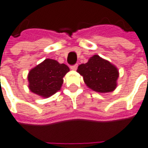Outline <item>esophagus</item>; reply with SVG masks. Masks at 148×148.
<instances>
[{"label": "esophagus", "mask_w": 148, "mask_h": 148, "mask_svg": "<svg viewBox=\"0 0 148 148\" xmlns=\"http://www.w3.org/2000/svg\"><path fill=\"white\" fill-rule=\"evenodd\" d=\"M77 68V65L76 64V65H74V66H71V69L72 70V71H76Z\"/></svg>", "instance_id": "34e87169"}]
</instances>
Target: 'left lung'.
<instances>
[{"label": "left lung", "instance_id": "obj_1", "mask_svg": "<svg viewBox=\"0 0 148 148\" xmlns=\"http://www.w3.org/2000/svg\"><path fill=\"white\" fill-rule=\"evenodd\" d=\"M77 71L82 76L86 85L94 91L109 93L117 87L119 76L118 68L97 54L90 58L86 63L78 66Z\"/></svg>", "mask_w": 148, "mask_h": 148}]
</instances>
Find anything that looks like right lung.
<instances>
[{"mask_svg":"<svg viewBox=\"0 0 148 148\" xmlns=\"http://www.w3.org/2000/svg\"><path fill=\"white\" fill-rule=\"evenodd\" d=\"M69 71L66 65L47 58L29 71L27 77L29 89L37 95L49 98L61 89L63 77Z\"/></svg>","mask_w":148,"mask_h":148,"instance_id":"obj_1","label":"right lung"}]
</instances>
